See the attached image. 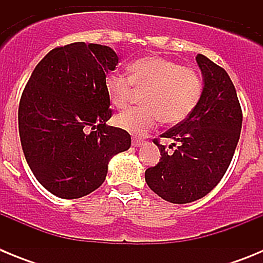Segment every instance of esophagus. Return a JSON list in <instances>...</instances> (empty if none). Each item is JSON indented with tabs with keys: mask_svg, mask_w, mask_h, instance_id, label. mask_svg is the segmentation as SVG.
<instances>
[{
	"mask_svg": "<svg viewBox=\"0 0 263 263\" xmlns=\"http://www.w3.org/2000/svg\"><path fill=\"white\" fill-rule=\"evenodd\" d=\"M132 145L134 146V147H138V146H141L142 145V141H141V139H133V141H132Z\"/></svg>",
	"mask_w": 263,
	"mask_h": 263,
	"instance_id": "esophagus-1",
	"label": "esophagus"
}]
</instances>
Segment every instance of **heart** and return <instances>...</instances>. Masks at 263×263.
Wrapping results in <instances>:
<instances>
[{
  "instance_id": "b5f03b06",
  "label": "heart",
  "mask_w": 263,
  "mask_h": 263,
  "mask_svg": "<svg viewBox=\"0 0 263 263\" xmlns=\"http://www.w3.org/2000/svg\"><path fill=\"white\" fill-rule=\"evenodd\" d=\"M108 99L125 108L134 89L142 92L141 108L125 110L115 118L117 127L134 136H145L160 120L175 125L191 115L203 93V79L192 67L160 57H143L129 66V78L113 73L105 81Z\"/></svg>"
}]
</instances>
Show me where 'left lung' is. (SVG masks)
Segmentation results:
<instances>
[{
  "label": "left lung",
  "instance_id": "8db88e82",
  "mask_svg": "<svg viewBox=\"0 0 263 263\" xmlns=\"http://www.w3.org/2000/svg\"><path fill=\"white\" fill-rule=\"evenodd\" d=\"M196 62L204 78V88L196 108L162 138L174 139L173 153L154 143L160 159L145 173L153 191L174 204H185L210 194L231 164L240 139L242 110L236 88L222 67L197 53Z\"/></svg>",
  "mask_w": 263,
  "mask_h": 263
}]
</instances>
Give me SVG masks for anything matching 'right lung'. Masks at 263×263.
Instances as JSON below:
<instances>
[{"instance_id":"obj_1","label":"right lung","mask_w":263,"mask_h":263,"mask_svg":"<svg viewBox=\"0 0 263 263\" xmlns=\"http://www.w3.org/2000/svg\"><path fill=\"white\" fill-rule=\"evenodd\" d=\"M118 66L108 46L76 42L53 48L36 64L18 109L21 145L32 174L62 199L103 184L108 162L130 147V134L111 117L106 75Z\"/></svg>"}]
</instances>
